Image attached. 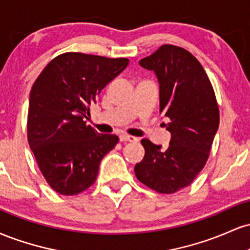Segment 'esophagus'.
Returning a JSON list of instances; mask_svg holds the SVG:
<instances>
[{
  "mask_svg": "<svg viewBox=\"0 0 250 250\" xmlns=\"http://www.w3.org/2000/svg\"><path fill=\"white\" fill-rule=\"evenodd\" d=\"M120 141H122V142H125V141L134 142V141H137V139L135 136H131V135L121 134V135H120Z\"/></svg>",
  "mask_w": 250,
  "mask_h": 250,
  "instance_id": "obj_1",
  "label": "esophagus"
}]
</instances>
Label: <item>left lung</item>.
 I'll return each instance as SVG.
<instances>
[{"instance_id": "obj_1", "label": "left lung", "mask_w": 250, "mask_h": 250, "mask_svg": "<svg viewBox=\"0 0 250 250\" xmlns=\"http://www.w3.org/2000/svg\"><path fill=\"white\" fill-rule=\"evenodd\" d=\"M140 65L157 77L160 111L168 119L165 125L171 139L166 150L141 140L145 157L135 175L157 193L173 194L188 187L205 167L219 128V105L208 75L188 50L163 44Z\"/></svg>"}]
</instances>
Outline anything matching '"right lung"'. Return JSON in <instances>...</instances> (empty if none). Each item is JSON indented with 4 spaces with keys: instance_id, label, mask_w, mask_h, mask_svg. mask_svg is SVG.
Instances as JSON below:
<instances>
[{
    "instance_id": "obj_1",
    "label": "right lung",
    "mask_w": 250,
    "mask_h": 250,
    "mask_svg": "<svg viewBox=\"0 0 250 250\" xmlns=\"http://www.w3.org/2000/svg\"><path fill=\"white\" fill-rule=\"evenodd\" d=\"M128 59L64 53L45 65L34 82L28 110V142L48 185L76 195L95 182L100 162L119 142L100 134L84 119L90 105Z\"/></svg>"
}]
</instances>
